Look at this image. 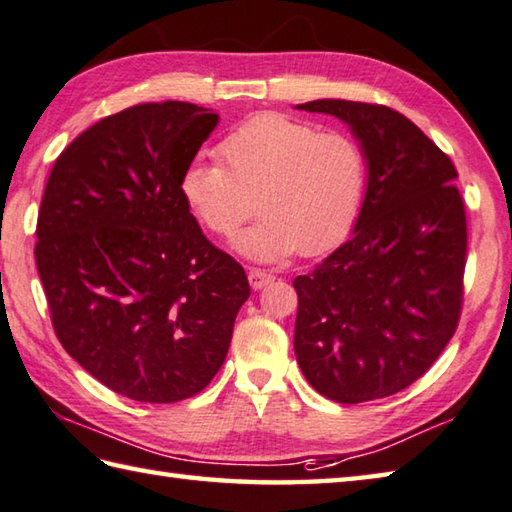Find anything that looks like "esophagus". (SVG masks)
<instances>
[{
    "label": "esophagus",
    "instance_id": "esophagus-1",
    "mask_svg": "<svg viewBox=\"0 0 512 512\" xmlns=\"http://www.w3.org/2000/svg\"><path fill=\"white\" fill-rule=\"evenodd\" d=\"M272 281H274V276L269 274V272H265V269H258V267L249 269V285H252L254 289H263Z\"/></svg>",
    "mask_w": 512,
    "mask_h": 512
}]
</instances>
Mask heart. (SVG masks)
<instances>
[{
	"label": "heart",
	"instance_id": "1",
	"mask_svg": "<svg viewBox=\"0 0 512 512\" xmlns=\"http://www.w3.org/2000/svg\"><path fill=\"white\" fill-rule=\"evenodd\" d=\"M220 162H191L180 191L216 236H231L252 218L254 196L263 218L234 247L260 263H281L298 249L325 254L350 234L363 205L368 162L345 133L281 113H260L220 142Z\"/></svg>",
	"mask_w": 512,
	"mask_h": 512
}]
</instances>
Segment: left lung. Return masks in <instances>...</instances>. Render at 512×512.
I'll list each match as a JSON object with an SVG mask.
<instances>
[{"mask_svg":"<svg viewBox=\"0 0 512 512\" xmlns=\"http://www.w3.org/2000/svg\"><path fill=\"white\" fill-rule=\"evenodd\" d=\"M296 109L339 118L368 162L350 240L294 278L296 361L332 401L390 397L417 381L457 330L468 243L457 169L388 106L314 100Z\"/></svg>","mask_w":512,"mask_h":512,"instance_id":"8db88e82","label":"left lung"}]
</instances>
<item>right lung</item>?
Listing matches in <instances>:
<instances>
[{
	"label": "right lung",
	"mask_w": 512,
	"mask_h": 512,
	"mask_svg": "<svg viewBox=\"0 0 512 512\" xmlns=\"http://www.w3.org/2000/svg\"><path fill=\"white\" fill-rule=\"evenodd\" d=\"M220 115L124 109L80 133L48 176L35 263L64 350L142 403L198 394L223 365L245 269L202 234L180 191Z\"/></svg>",
	"instance_id": "obj_1"
}]
</instances>
